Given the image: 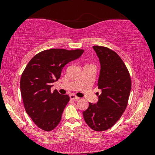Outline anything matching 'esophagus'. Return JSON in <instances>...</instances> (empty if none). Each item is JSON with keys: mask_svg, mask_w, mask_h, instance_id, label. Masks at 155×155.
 Wrapping results in <instances>:
<instances>
[{"mask_svg": "<svg viewBox=\"0 0 155 155\" xmlns=\"http://www.w3.org/2000/svg\"><path fill=\"white\" fill-rule=\"evenodd\" d=\"M70 98H71V99H73V100H75V101H78V99H80V97L75 96V95H74V94H71L70 95Z\"/></svg>", "mask_w": 155, "mask_h": 155, "instance_id": "1", "label": "esophagus"}]
</instances>
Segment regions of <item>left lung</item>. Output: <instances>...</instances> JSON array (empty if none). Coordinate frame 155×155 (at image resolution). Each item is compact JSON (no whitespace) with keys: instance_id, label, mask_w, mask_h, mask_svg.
Wrapping results in <instances>:
<instances>
[{"instance_id":"obj_1","label":"left lung","mask_w":155,"mask_h":155,"mask_svg":"<svg viewBox=\"0 0 155 155\" xmlns=\"http://www.w3.org/2000/svg\"><path fill=\"white\" fill-rule=\"evenodd\" d=\"M100 61L98 88L101 90L97 104H89L83 111L86 124L95 131L111 128L126 110L131 89V79L120 57L110 48L92 46Z\"/></svg>"}]
</instances>
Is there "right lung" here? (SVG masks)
<instances>
[{
	"instance_id": "add662e5",
	"label": "right lung",
	"mask_w": 155,
	"mask_h": 155,
	"mask_svg": "<svg viewBox=\"0 0 155 155\" xmlns=\"http://www.w3.org/2000/svg\"><path fill=\"white\" fill-rule=\"evenodd\" d=\"M83 49L51 48L36 54L29 61L20 79L25 109L39 128L51 131L58 126L70 97L51 92L52 83L61 77L63 68L79 58Z\"/></svg>"
}]
</instances>
